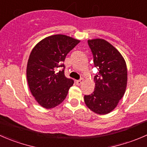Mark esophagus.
Listing matches in <instances>:
<instances>
[{
  "label": "esophagus",
  "mask_w": 147,
  "mask_h": 147,
  "mask_svg": "<svg viewBox=\"0 0 147 147\" xmlns=\"http://www.w3.org/2000/svg\"><path fill=\"white\" fill-rule=\"evenodd\" d=\"M83 82H84V79H83V78H81L80 80H77V81H76V85L78 86L81 85Z\"/></svg>",
  "instance_id": "obj_1"
}]
</instances>
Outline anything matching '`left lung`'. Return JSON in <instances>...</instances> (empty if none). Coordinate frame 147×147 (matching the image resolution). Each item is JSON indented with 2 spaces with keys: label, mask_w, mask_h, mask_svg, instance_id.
I'll return each mask as SVG.
<instances>
[{
  "label": "left lung",
  "mask_w": 147,
  "mask_h": 147,
  "mask_svg": "<svg viewBox=\"0 0 147 147\" xmlns=\"http://www.w3.org/2000/svg\"><path fill=\"white\" fill-rule=\"evenodd\" d=\"M98 73L94 76L93 94L84 96L86 107L100 115L111 112L125 94L127 68L120 52L104 39L88 40Z\"/></svg>",
  "instance_id": "left-lung-1"
}]
</instances>
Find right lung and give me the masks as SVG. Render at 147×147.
Returning <instances> with one entry per match:
<instances>
[{
  "instance_id": "1",
  "label": "right lung",
  "mask_w": 147,
  "mask_h": 147,
  "mask_svg": "<svg viewBox=\"0 0 147 147\" xmlns=\"http://www.w3.org/2000/svg\"><path fill=\"white\" fill-rule=\"evenodd\" d=\"M80 40L66 35L48 36L39 41L32 49L26 68V76L32 95L40 106L50 109L61 104L66 98L74 81L65 76L66 55Z\"/></svg>"
}]
</instances>
